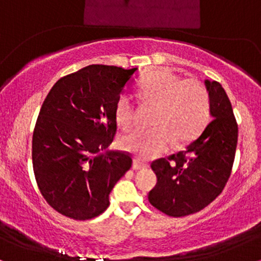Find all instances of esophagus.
Here are the masks:
<instances>
[{"label":"esophagus","mask_w":261,"mask_h":261,"mask_svg":"<svg viewBox=\"0 0 261 261\" xmlns=\"http://www.w3.org/2000/svg\"><path fill=\"white\" fill-rule=\"evenodd\" d=\"M146 164H143V163H140L139 161H136L135 160L134 161V163H133V169L134 170H140V169H143V168H146Z\"/></svg>","instance_id":"1"}]
</instances>
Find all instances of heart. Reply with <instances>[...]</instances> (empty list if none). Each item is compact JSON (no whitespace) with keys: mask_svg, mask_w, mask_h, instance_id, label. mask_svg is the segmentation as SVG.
Instances as JSON below:
<instances>
[{"mask_svg":"<svg viewBox=\"0 0 261 261\" xmlns=\"http://www.w3.org/2000/svg\"><path fill=\"white\" fill-rule=\"evenodd\" d=\"M139 97L145 104L157 106L152 130H135L124 136L120 146L139 160L155 158L169 147L195 140L210 120V95L206 87L195 80H182L168 70H157L139 85ZM135 101L124 93L115 103V120L127 130L135 120Z\"/></svg>","mask_w":261,"mask_h":261,"instance_id":"heart-1","label":"heart"}]
</instances>
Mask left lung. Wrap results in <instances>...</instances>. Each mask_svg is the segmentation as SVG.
Returning <instances> with one entry per match:
<instances>
[{"mask_svg": "<svg viewBox=\"0 0 261 261\" xmlns=\"http://www.w3.org/2000/svg\"><path fill=\"white\" fill-rule=\"evenodd\" d=\"M214 119L185 151L154 161L157 184L148 201L172 217L195 214L222 193L234 162L238 125L222 86L205 80Z\"/></svg>", "mask_w": 261, "mask_h": 261, "instance_id": "obj_1", "label": "left lung"}]
</instances>
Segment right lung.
Returning <instances> with one entry per match:
<instances>
[{
  "label": "right lung",
  "instance_id": "1",
  "mask_svg": "<svg viewBox=\"0 0 261 261\" xmlns=\"http://www.w3.org/2000/svg\"><path fill=\"white\" fill-rule=\"evenodd\" d=\"M137 68L89 65L60 79L45 98L33 134L32 160L41 195L73 220L99 216L131 155L109 151L115 103Z\"/></svg>",
  "mask_w": 261,
  "mask_h": 261
}]
</instances>
